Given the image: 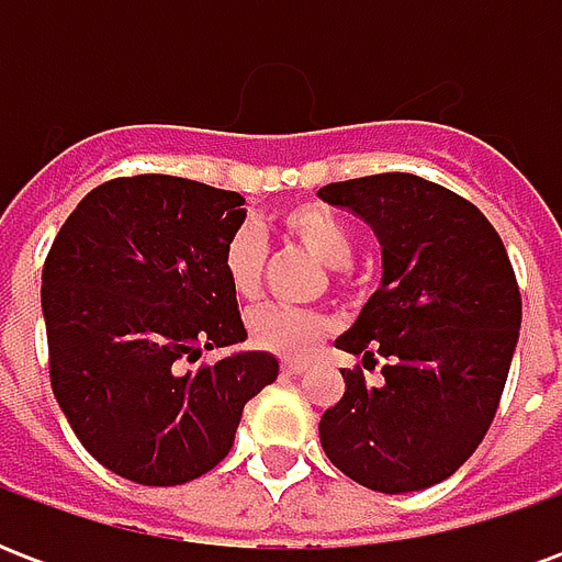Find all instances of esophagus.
I'll list each match as a JSON object with an SVG mask.
<instances>
[{
	"label": "esophagus",
	"instance_id": "esophagus-1",
	"mask_svg": "<svg viewBox=\"0 0 562 562\" xmlns=\"http://www.w3.org/2000/svg\"><path fill=\"white\" fill-rule=\"evenodd\" d=\"M304 370L306 361H285V364H282V373H285V376H301Z\"/></svg>",
	"mask_w": 562,
	"mask_h": 562
}]
</instances>
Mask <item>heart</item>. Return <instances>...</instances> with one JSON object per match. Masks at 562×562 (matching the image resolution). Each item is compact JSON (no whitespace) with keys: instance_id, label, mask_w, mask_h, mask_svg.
Segmentation results:
<instances>
[{"instance_id":"obj_1","label":"heart","mask_w":562,"mask_h":562,"mask_svg":"<svg viewBox=\"0 0 562 562\" xmlns=\"http://www.w3.org/2000/svg\"><path fill=\"white\" fill-rule=\"evenodd\" d=\"M277 228L285 240L337 270V285L349 289V261L355 252V234L337 210L318 201H297L277 213ZM265 240L252 225H244L225 240L222 270L232 292L240 301H256L265 277ZM249 342L261 352L280 358H306L330 334V318L313 310H285V306H258L246 318Z\"/></svg>"}]
</instances>
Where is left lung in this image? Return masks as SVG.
<instances>
[{
    "label": "left lung",
    "mask_w": 562,
    "mask_h": 562,
    "mask_svg": "<svg viewBox=\"0 0 562 562\" xmlns=\"http://www.w3.org/2000/svg\"><path fill=\"white\" fill-rule=\"evenodd\" d=\"M376 232L382 282L342 352L382 367L318 422L330 463L382 494L439 484L463 467L494 422L520 330V292L494 225L467 198L415 173H373L318 189Z\"/></svg>",
    "instance_id": "1"
}]
</instances>
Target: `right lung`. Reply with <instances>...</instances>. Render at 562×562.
Returning a JSON list of instances; mask_svg holds the SVG:
<instances>
[{"mask_svg": "<svg viewBox=\"0 0 562 562\" xmlns=\"http://www.w3.org/2000/svg\"><path fill=\"white\" fill-rule=\"evenodd\" d=\"M244 198L168 173L95 186L42 270L50 389L83 448L128 482L171 487L234 446L246 401L270 385V352L183 370L246 340L222 249Z\"/></svg>", "mask_w": 562, "mask_h": 562, "instance_id": "obj_1", "label": "right lung"}]
</instances>
